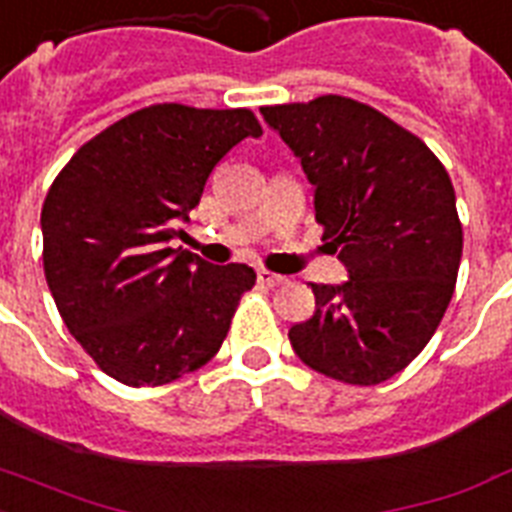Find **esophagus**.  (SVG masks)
Here are the masks:
<instances>
[{"label":"esophagus","instance_id":"34e87169","mask_svg":"<svg viewBox=\"0 0 512 512\" xmlns=\"http://www.w3.org/2000/svg\"><path fill=\"white\" fill-rule=\"evenodd\" d=\"M257 281L263 286H278L284 284V276H276V273H270V270H257Z\"/></svg>","mask_w":512,"mask_h":512}]
</instances>
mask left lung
I'll list each match as a JSON object with an SVG mask.
<instances>
[{
	"label": "left lung",
	"mask_w": 512,
	"mask_h": 512,
	"mask_svg": "<svg viewBox=\"0 0 512 512\" xmlns=\"http://www.w3.org/2000/svg\"><path fill=\"white\" fill-rule=\"evenodd\" d=\"M313 184L315 220L347 268L313 284L315 313L289 328L313 371L373 386L429 344L463 255L455 189L426 144L355 99L260 107Z\"/></svg>",
	"instance_id": "8db88e82"
}]
</instances>
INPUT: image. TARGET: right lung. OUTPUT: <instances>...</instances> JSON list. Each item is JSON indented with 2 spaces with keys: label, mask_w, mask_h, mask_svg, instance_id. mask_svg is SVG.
Instances as JSON below:
<instances>
[{
  "label": "right lung",
  "mask_w": 512,
  "mask_h": 512,
  "mask_svg": "<svg viewBox=\"0 0 512 512\" xmlns=\"http://www.w3.org/2000/svg\"><path fill=\"white\" fill-rule=\"evenodd\" d=\"M247 136H263L249 110L152 105L86 141L54 178L41 207L49 292L120 384L160 386L202 368L255 286L249 265L170 247L215 165Z\"/></svg>",
  "instance_id": "add662e5"
}]
</instances>
